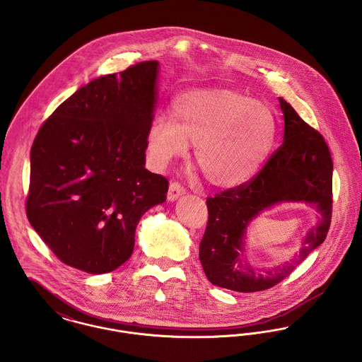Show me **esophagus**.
<instances>
[{
    "label": "esophagus",
    "mask_w": 362,
    "mask_h": 362,
    "mask_svg": "<svg viewBox=\"0 0 362 362\" xmlns=\"http://www.w3.org/2000/svg\"><path fill=\"white\" fill-rule=\"evenodd\" d=\"M186 192L185 187L177 183V182H172L170 185V190H168V201H175L177 199L180 195H183Z\"/></svg>",
    "instance_id": "obj_1"
}]
</instances>
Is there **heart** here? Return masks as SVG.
I'll use <instances>...</instances> for the list:
<instances>
[{
  "label": "heart",
  "instance_id": "heart-1",
  "mask_svg": "<svg viewBox=\"0 0 362 362\" xmlns=\"http://www.w3.org/2000/svg\"><path fill=\"white\" fill-rule=\"evenodd\" d=\"M274 112L228 88L180 94L172 117L157 113L148 128V150L156 167L183 157L195 144L194 158L216 187L233 189L250 180L268 158L276 139Z\"/></svg>",
  "mask_w": 362,
  "mask_h": 362
}]
</instances>
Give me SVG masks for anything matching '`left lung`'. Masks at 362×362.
<instances>
[{
    "label": "left lung",
    "instance_id": "1",
    "mask_svg": "<svg viewBox=\"0 0 362 362\" xmlns=\"http://www.w3.org/2000/svg\"><path fill=\"white\" fill-rule=\"evenodd\" d=\"M284 138L261 170L246 183L206 199L208 224L199 243V259L209 281L238 293L268 290L324 242L332 216V158L322 135L305 123L296 109L279 98ZM280 202H306L322 217L295 259L281 269L261 273L245 259L243 238L248 223Z\"/></svg>",
    "mask_w": 362,
    "mask_h": 362
}]
</instances>
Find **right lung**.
<instances>
[{"label":"right lung","instance_id":"obj_1","mask_svg":"<svg viewBox=\"0 0 362 362\" xmlns=\"http://www.w3.org/2000/svg\"><path fill=\"white\" fill-rule=\"evenodd\" d=\"M157 72L144 62L91 81L34 139L28 221L62 262L87 274L124 264L141 217L167 198L168 180L145 168Z\"/></svg>","mask_w":362,"mask_h":362}]
</instances>
